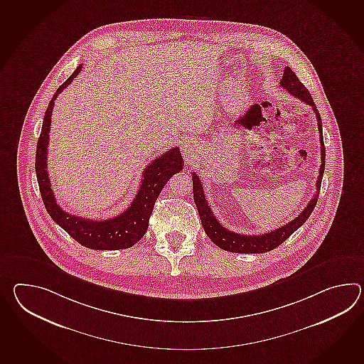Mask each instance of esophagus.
I'll return each mask as SVG.
<instances>
[{"label": "esophagus", "mask_w": 364, "mask_h": 364, "mask_svg": "<svg viewBox=\"0 0 364 364\" xmlns=\"http://www.w3.org/2000/svg\"><path fill=\"white\" fill-rule=\"evenodd\" d=\"M196 150H194V145L192 144V142H186L184 144V146H183V154H186V155H191V154H193Z\"/></svg>", "instance_id": "34e87169"}]
</instances>
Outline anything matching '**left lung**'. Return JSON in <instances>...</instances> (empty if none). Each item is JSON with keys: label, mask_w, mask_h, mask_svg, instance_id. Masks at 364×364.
Wrapping results in <instances>:
<instances>
[{"label": "left lung", "mask_w": 364, "mask_h": 364, "mask_svg": "<svg viewBox=\"0 0 364 364\" xmlns=\"http://www.w3.org/2000/svg\"><path fill=\"white\" fill-rule=\"evenodd\" d=\"M281 86L283 89L287 90L291 95L299 97L301 102L311 105L316 114V120H317L318 132H320V144H321V166H320L318 178L316 181L315 196L312 197L311 201L308 202L307 208L301 211L296 218L292 219L291 222L286 223L284 226L277 228L274 231L262 235L236 234L234 231H230V230H227L226 227L222 226L217 218L214 217L213 211L209 208V203L205 198L201 180L194 172H192L194 203H196L197 210L200 214L203 230L210 237L211 242L225 251L235 252V253H264V252L273 251L278 245H281L289 236L294 234L301 225H304V222L309 218L311 213L314 211L316 203H317L320 188H321L323 170H325V147H323L321 116L316 108L315 102L311 97L309 91L304 87V85L299 81L296 74L294 73L289 66L284 68Z\"/></svg>", "instance_id": "obj_1"}]
</instances>
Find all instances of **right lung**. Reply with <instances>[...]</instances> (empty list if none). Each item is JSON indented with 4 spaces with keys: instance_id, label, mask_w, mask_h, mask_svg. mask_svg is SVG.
<instances>
[{
    "instance_id": "add662e5",
    "label": "right lung",
    "mask_w": 364,
    "mask_h": 364,
    "mask_svg": "<svg viewBox=\"0 0 364 364\" xmlns=\"http://www.w3.org/2000/svg\"><path fill=\"white\" fill-rule=\"evenodd\" d=\"M81 70L82 64L57 89L44 114L41 137L36 146L35 161V170L41 198L50 218L53 219L58 226L63 227L74 240H77L83 247L100 251L125 250L133 247L142 239L146 230L149 228V219L153 213L154 205L158 196L162 192L167 181L175 173L183 170L184 162L178 147H173L167 153L154 159L150 164H147L142 173V181L134 200L130 203L129 208L117 217L105 220H95L77 217L74 214H69L63 210L58 206L55 194L52 192L47 171L50 117L58 94H61L63 90L72 83L74 78L81 73Z\"/></svg>"
}]
</instances>
